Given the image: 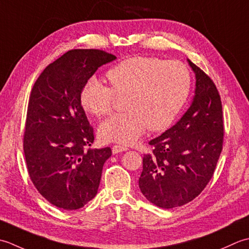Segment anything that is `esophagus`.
I'll list each match as a JSON object with an SVG mask.
<instances>
[{
  "mask_svg": "<svg viewBox=\"0 0 249 249\" xmlns=\"http://www.w3.org/2000/svg\"><path fill=\"white\" fill-rule=\"evenodd\" d=\"M125 150H128V147L120 146V145L113 146V154H118V153H121V151H125Z\"/></svg>",
  "mask_w": 249,
  "mask_h": 249,
  "instance_id": "obj_1",
  "label": "esophagus"
}]
</instances>
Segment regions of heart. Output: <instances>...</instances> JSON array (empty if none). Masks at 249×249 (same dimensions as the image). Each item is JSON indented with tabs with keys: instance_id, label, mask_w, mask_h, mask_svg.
<instances>
[{
	"instance_id": "obj_1",
	"label": "heart",
	"mask_w": 249,
	"mask_h": 249,
	"mask_svg": "<svg viewBox=\"0 0 249 249\" xmlns=\"http://www.w3.org/2000/svg\"><path fill=\"white\" fill-rule=\"evenodd\" d=\"M110 87L92 78L82 90L88 113L102 118L114 109L116 96L124 100L125 113L111 116L101 124V139L131 144L147 129L163 131L173 124L188 99L191 76L178 61L132 57L106 73Z\"/></svg>"
}]
</instances>
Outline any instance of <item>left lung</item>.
<instances>
[{
	"label": "left lung",
	"mask_w": 249,
	"mask_h": 249,
	"mask_svg": "<svg viewBox=\"0 0 249 249\" xmlns=\"http://www.w3.org/2000/svg\"><path fill=\"white\" fill-rule=\"evenodd\" d=\"M196 73V95L177 123L151 140L144 155L139 186L146 199L162 209L192 201L214 175L222 145V105L209 75L188 60Z\"/></svg>",
	"instance_id": "left-lung-1"
}]
</instances>
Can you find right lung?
I'll list each match as a JSON object with an SVG mask.
<instances>
[{"label": "right lung", "instance_id": "right-lung-1", "mask_svg": "<svg viewBox=\"0 0 249 249\" xmlns=\"http://www.w3.org/2000/svg\"><path fill=\"white\" fill-rule=\"evenodd\" d=\"M100 49H72L50 63L30 94L23 151L30 178L59 209L78 210L95 196L110 147L90 148L94 131L82 90L101 65L115 60Z\"/></svg>", "mask_w": 249, "mask_h": 249}]
</instances>
